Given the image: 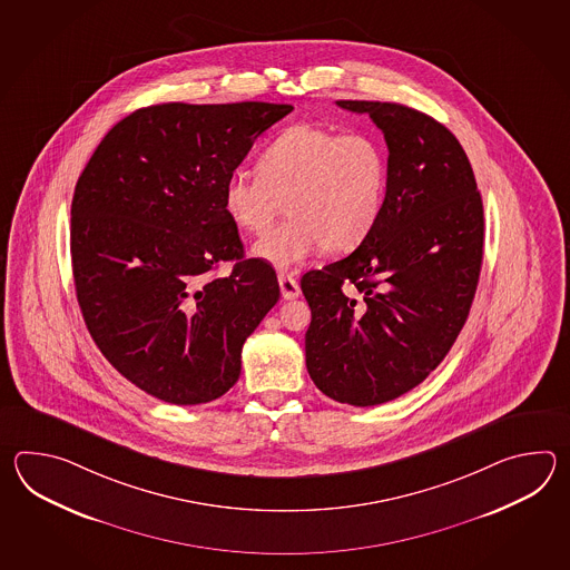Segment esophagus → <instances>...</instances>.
Segmentation results:
<instances>
[{
    "label": "esophagus",
    "instance_id": "obj_1",
    "mask_svg": "<svg viewBox=\"0 0 570 570\" xmlns=\"http://www.w3.org/2000/svg\"><path fill=\"white\" fill-rule=\"evenodd\" d=\"M279 287L281 295L285 297V299H295V297H299V283L297 279L293 277V275H279Z\"/></svg>",
    "mask_w": 570,
    "mask_h": 570
}]
</instances>
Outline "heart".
Wrapping results in <instances>:
<instances>
[{
	"label": "heart",
	"mask_w": 570,
	"mask_h": 570,
	"mask_svg": "<svg viewBox=\"0 0 570 570\" xmlns=\"http://www.w3.org/2000/svg\"><path fill=\"white\" fill-rule=\"evenodd\" d=\"M387 187V150L375 134L293 124L263 150L258 169L232 170L222 206L234 226L261 234L287 199L289 218L253 255L291 268L327 246L351 250L363 243L383 214Z\"/></svg>",
	"instance_id": "1"
}]
</instances>
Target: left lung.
<instances>
[{"instance_id":"8db88e82","label":"left lung","mask_w":570,"mask_h":570,"mask_svg":"<svg viewBox=\"0 0 570 570\" xmlns=\"http://www.w3.org/2000/svg\"><path fill=\"white\" fill-rule=\"evenodd\" d=\"M336 104L385 136L387 199L352 255L303 275L305 364L330 400L368 407L417 387L459 338L483 263V199L440 121L391 101Z\"/></svg>"}]
</instances>
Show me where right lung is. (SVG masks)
Wrapping results in <instances>:
<instances>
[{"instance_id": "add662e5", "label": "right lung", "mask_w": 570, "mask_h": 570, "mask_svg": "<svg viewBox=\"0 0 570 570\" xmlns=\"http://www.w3.org/2000/svg\"><path fill=\"white\" fill-rule=\"evenodd\" d=\"M293 106L243 101L136 109L75 185L71 263L87 330L109 364L175 405L218 400L244 340L279 302L273 267L244 258L222 187ZM234 262L232 275H215Z\"/></svg>"}]
</instances>
